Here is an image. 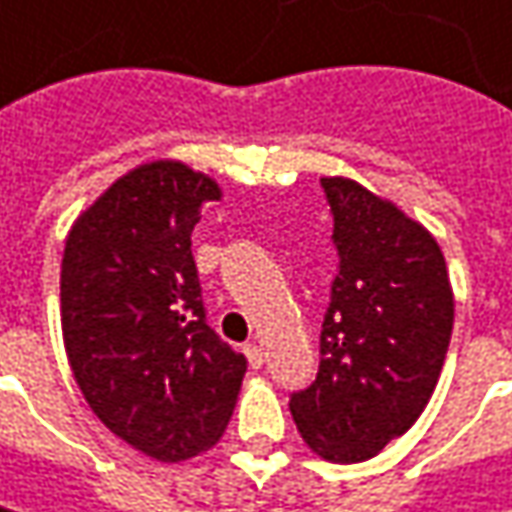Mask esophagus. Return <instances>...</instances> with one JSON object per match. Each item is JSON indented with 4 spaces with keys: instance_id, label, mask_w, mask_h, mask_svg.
Masks as SVG:
<instances>
[{
    "instance_id": "esophagus-1",
    "label": "esophagus",
    "mask_w": 512,
    "mask_h": 512,
    "mask_svg": "<svg viewBox=\"0 0 512 512\" xmlns=\"http://www.w3.org/2000/svg\"><path fill=\"white\" fill-rule=\"evenodd\" d=\"M243 353H246V359H249L252 368H260V365H263V347L260 345H246L243 347Z\"/></svg>"
}]
</instances>
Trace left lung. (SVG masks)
Returning <instances> with one entry per match:
<instances>
[{"label": "left lung", "instance_id": "8db88e82", "mask_svg": "<svg viewBox=\"0 0 512 512\" xmlns=\"http://www.w3.org/2000/svg\"><path fill=\"white\" fill-rule=\"evenodd\" d=\"M339 255L316 382L289 394L307 446L359 464L411 429L446 359L455 301L435 237L350 179H321Z\"/></svg>", "mask_w": 512, "mask_h": 512}]
</instances>
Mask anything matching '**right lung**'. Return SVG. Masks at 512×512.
I'll return each mask as SVG.
<instances>
[{
    "instance_id": "add662e5",
    "label": "right lung",
    "mask_w": 512,
    "mask_h": 512,
    "mask_svg": "<svg viewBox=\"0 0 512 512\" xmlns=\"http://www.w3.org/2000/svg\"><path fill=\"white\" fill-rule=\"evenodd\" d=\"M220 188L179 162L121 176L69 231L60 318L69 365L109 432L176 464L226 432L246 356L202 304L191 231Z\"/></svg>"
}]
</instances>
